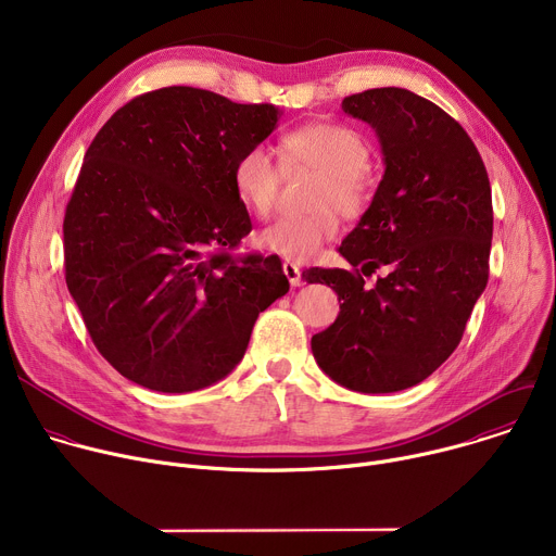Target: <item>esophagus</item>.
Masks as SVG:
<instances>
[{
  "label": "esophagus",
  "mask_w": 556,
  "mask_h": 556,
  "mask_svg": "<svg viewBox=\"0 0 556 556\" xmlns=\"http://www.w3.org/2000/svg\"><path fill=\"white\" fill-rule=\"evenodd\" d=\"M283 275L288 277L290 286H301L303 279H301V268L294 264V262H283Z\"/></svg>",
  "instance_id": "esophagus-1"
}]
</instances>
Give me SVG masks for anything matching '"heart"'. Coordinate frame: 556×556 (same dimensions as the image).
Instances as JSON below:
<instances>
[{
    "mask_svg": "<svg viewBox=\"0 0 556 556\" xmlns=\"http://www.w3.org/2000/svg\"><path fill=\"white\" fill-rule=\"evenodd\" d=\"M290 169L321 174L316 185L312 213L281 217L260 232V244L279 257L305 262L334 240L341 215L358 217L371 202L374 185L367 174L369 144L345 125L319 123L290 131L283 138ZM232 185L242 202L260 217H268L279 198L281 169L264 144H253L235 161Z\"/></svg>",
    "mask_w": 556,
    "mask_h": 556,
    "instance_id": "b5f03b06",
    "label": "heart"
}]
</instances>
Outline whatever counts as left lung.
<instances>
[{
    "label": "left lung",
    "instance_id": "8db88e82",
    "mask_svg": "<svg viewBox=\"0 0 556 556\" xmlns=\"http://www.w3.org/2000/svg\"><path fill=\"white\" fill-rule=\"evenodd\" d=\"M341 108L374 127L384 174L339 247L352 270L301 275L341 301L337 321L312 337V354L352 391L391 393L422 382L462 341L489 281L491 182L478 147L435 103L376 88ZM378 267L388 275L367 287Z\"/></svg>",
    "mask_w": 556,
    "mask_h": 556
}]
</instances>
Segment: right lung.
I'll return each mask as SVG.
<instances>
[{"mask_svg":"<svg viewBox=\"0 0 556 556\" xmlns=\"http://www.w3.org/2000/svg\"><path fill=\"white\" fill-rule=\"evenodd\" d=\"M279 116L174 86L131 99L88 147L63 219L65 283L127 380L163 393L222 380L288 292L277 255H232L253 228L235 161Z\"/></svg>","mask_w":556,"mask_h":556,"instance_id":"obj_1","label":"right lung"}]
</instances>
